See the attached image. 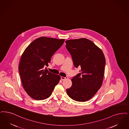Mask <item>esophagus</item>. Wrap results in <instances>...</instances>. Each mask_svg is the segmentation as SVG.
<instances>
[{"instance_id":"esophagus-1","label":"esophagus","mask_w":129,"mask_h":129,"mask_svg":"<svg viewBox=\"0 0 129 129\" xmlns=\"http://www.w3.org/2000/svg\"><path fill=\"white\" fill-rule=\"evenodd\" d=\"M68 78V77H61V79L62 80H65V79H67Z\"/></svg>"}]
</instances>
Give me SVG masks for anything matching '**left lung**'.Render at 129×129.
Instances as JSON below:
<instances>
[{
	"label": "left lung",
	"instance_id": "8db88e82",
	"mask_svg": "<svg viewBox=\"0 0 129 129\" xmlns=\"http://www.w3.org/2000/svg\"><path fill=\"white\" fill-rule=\"evenodd\" d=\"M66 47L72 57L74 67L80 73L72 79L71 87L66 90L70 98L79 102L89 100L103 83L106 59L103 52L86 38L67 40Z\"/></svg>",
	"mask_w": 129,
	"mask_h": 129
}]
</instances>
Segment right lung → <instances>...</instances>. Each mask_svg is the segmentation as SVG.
<instances>
[{
    "mask_svg": "<svg viewBox=\"0 0 129 129\" xmlns=\"http://www.w3.org/2000/svg\"><path fill=\"white\" fill-rule=\"evenodd\" d=\"M64 41L39 37L32 42L23 52L19 71L23 88L31 98L39 100L49 98L59 83L60 76L49 72L46 67Z\"/></svg>",
    "mask_w": 129,
    "mask_h": 129,
    "instance_id": "right-lung-1",
    "label": "right lung"
}]
</instances>
